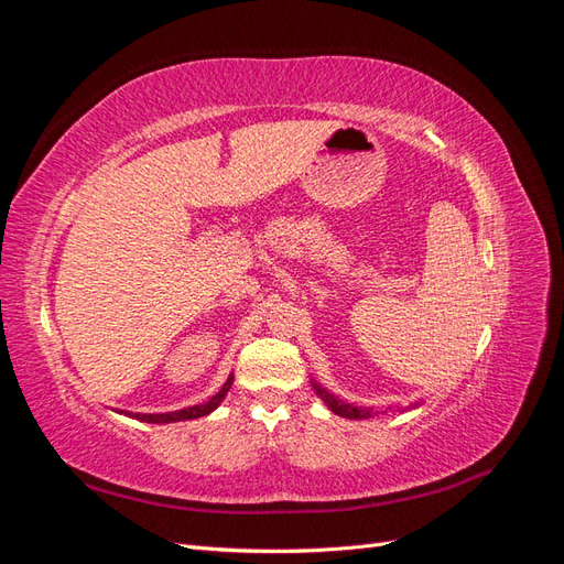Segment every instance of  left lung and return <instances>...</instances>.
Returning <instances> with one entry per match:
<instances>
[{
    "label": "left lung",
    "mask_w": 564,
    "mask_h": 564,
    "mask_svg": "<svg viewBox=\"0 0 564 564\" xmlns=\"http://www.w3.org/2000/svg\"><path fill=\"white\" fill-rule=\"evenodd\" d=\"M313 388H315V392L317 395L324 400V404H327L334 414H338V416H344V419H369L371 414H377L373 412V409H367V406H355V404H350V402H344V400H338L336 395H332L329 390H324L322 386H317L315 381H313ZM416 406V404H414ZM388 409H392V406H388ZM395 409L400 412L402 406H398L395 404ZM404 412V409H402ZM386 414V412H383Z\"/></svg>",
    "instance_id": "1"
}]
</instances>
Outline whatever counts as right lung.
<instances>
[{
  "label": "right lung",
  "instance_id": "add662e5",
  "mask_svg": "<svg viewBox=\"0 0 564 564\" xmlns=\"http://www.w3.org/2000/svg\"><path fill=\"white\" fill-rule=\"evenodd\" d=\"M230 386H232V377L226 381V386L220 388L212 400L202 402V404H195V406H187V409H178V412H169V414H133V412H129V416L139 419V421H145V423H176V421H187V419L207 416V414L214 412V409H216L220 402H224V398H226V392L230 390ZM124 414H127V412H124Z\"/></svg>",
  "mask_w": 564,
  "mask_h": 564
}]
</instances>
